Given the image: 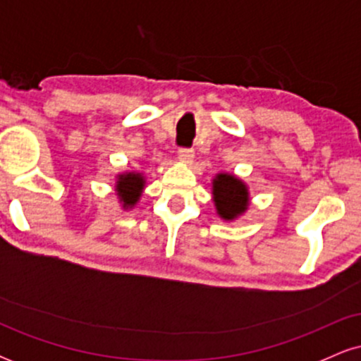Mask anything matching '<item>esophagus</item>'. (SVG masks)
I'll return each mask as SVG.
<instances>
[{"instance_id":"34e87169","label":"esophagus","mask_w":361,"mask_h":361,"mask_svg":"<svg viewBox=\"0 0 361 361\" xmlns=\"http://www.w3.org/2000/svg\"><path fill=\"white\" fill-rule=\"evenodd\" d=\"M193 157H195V152H193V149H188V147H181L180 151H178V159L181 161V163H192L193 161Z\"/></svg>"}]
</instances>
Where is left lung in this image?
<instances>
[{
  "instance_id": "obj_1",
  "label": "left lung",
  "mask_w": 361,
  "mask_h": 361,
  "mask_svg": "<svg viewBox=\"0 0 361 361\" xmlns=\"http://www.w3.org/2000/svg\"><path fill=\"white\" fill-rule=\"evenodd\" d=\"M212 197L219 217L224 221H234L246 212L250 205V192L246 183L229 173H219L214 178Z\"/></svg>"
}]
</instances>
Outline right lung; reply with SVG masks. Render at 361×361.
<instances>
[{
    "label": "right lung",
    "mask_w": 361,
    "mask_h": 361,
    "mask_svg": "<svg viewBox=\"0 0 361 361\" xmlns=\"http://www.w3.org/2000/svg\"><path fill=\"white\" fill-rule=\"evenodd\" d=\"M144 186H146V178H144L142 173L128 171L117 176L115 192H117L118 200L123 209H132V207L137 204Z\"/></svg>",
    "instance_id": "obj_1"
}]
</instances>
